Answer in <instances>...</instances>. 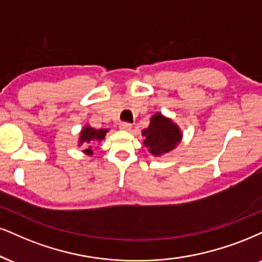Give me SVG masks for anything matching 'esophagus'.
I'll use <instances>...</instances> for the list:
<instances>
[{
    "label": "esophagus",
    "instance_id": "esophagus-1",
    "mask_svg": "<svg viewBox=\"0 0 262 262\" xmlns=\"http://www.w3.org/2000/svg\"><path fill=\"white\" fill-rule=\"evenodd\" d=\"M119 127H120L121 130H124V131H131L132 130V125L128 124V122H121Z\"/></svg>",
    "mask_w": 262,
    "mask_h": 262
}]
</instances>
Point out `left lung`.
I'll return each mask as SVG.
<instances>
[{
    "instance_id": "left-lung-1",
    "label": "left lung",
    "mask_w": 262,
    "mask_h": 262,
    "mask_svg": "<svg viewBox=\"0 0 262 262\" xmlns=\"http://www.w3.org/2000/svg\"><path fill=\"white\" fill-rule=\"evenodd\" d=\"M142 136H144L143 144L154 157L173 150L182 141V132L177 124L159 112L151 116L149 126L142 131Z\"/></svg>"
}]
</instances>
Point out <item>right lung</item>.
<instances>
[{"mask_svg":"<svg viewBox=\"0 0 262 262\" xmlns=\"http://www.w3.org/2000/svg\"><path fill=\"white\" fill-rule=\"evenodd\" d=\"M108 131L109 128H99V130H97V128H93L90 125L83 126L79 136V147L85 144L86 149L83 150V153H86L87 156H92V147L104 140Z\"/></svg>","mask_w":262,"mask_h":262,"instance_id":"right-lung-1","label":"right lung"}]
</instances>
